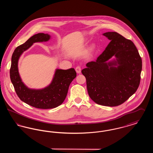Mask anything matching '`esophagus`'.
Listing matches in <instances>:
<instances>
[{
    "label": "esophagus",
    "mask_w": 153,
    "mask_h": 153,
    "mask_svg": "<svg viewBox=\"0 0 153 153\" xmlns=\"http://www.w3.org/2000/svg\"><path fill=\"white\" fill-rule=\"evenodd\" d=\"M75 70H76V71L77 73H81V68L80 66H77Z\"/></svg>",
    "instance_id": "obj_1"
}]
</instances>
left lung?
Listing matches in <instances>:
<instances>
[{
  "label": "left lung",
  "instance_id": "8db88e82",
  "mask_svg": "<svg viewBox=\"0 0 153 153\" xmlns=\"http://www.w3.org/2000/svg\"><path fill=\"white\" fill-rule=\"evenodd\" d=\"M103 36L111 41L95 61L87 64L81 73L87 80L88 92L96 103L109 107L119 105L137 90L142 61L134 44L117 32ZM114 55L116 60L107 63Z\"/></svg>",
  "mask_w": 153,
  "mask_h": 153
}]
</instances>
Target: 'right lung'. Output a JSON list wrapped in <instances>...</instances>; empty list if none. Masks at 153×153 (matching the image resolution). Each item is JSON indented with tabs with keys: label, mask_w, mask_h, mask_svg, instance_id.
I'll use <instances>...</instances> for the list:
<instances>
[{
	"label": "right lung",
	"mask_w": 153,
	"mask_h": 153,
	"mask_svg": "<svg viewBox=\"0 0 153 153\" xmlns=\"http://www.w3.org/2000/svg\"><path fill=\"white\" fill-rule=\"evenodd\" d=\"M50 38V35L48 34L38 33L18 46L13 54L10 71L11 81L19 99L30 105L40 109L54 108L61 105L65 99L70 84L76 77L74 68L67 70L56 69L51 84L44 89H32L23 84L18 68L20 56L34 43L46 42Z\"/></svg>",
	"instance_id": "right-lung-1"
}]
</instances>
